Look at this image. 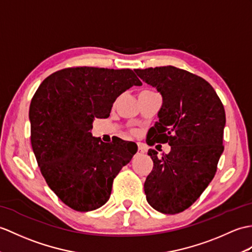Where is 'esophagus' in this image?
Returning <instances> with one entry per match:
<instances>
[{"label": "esophagus", "instance_id": "esophagus-1", "mask_svg": "<svg viewBox=\"0 0 252 252\" xmlns=\"http://www.w3.org/2000/svg\"><path fill=\"white\" fill-rule=\"evenodd\" d=\"M144 154V150L140 148V147H138V150H137V155H143Z\"/></svg>", "mask_w": 252, "mask_h": 252}]
</instances>
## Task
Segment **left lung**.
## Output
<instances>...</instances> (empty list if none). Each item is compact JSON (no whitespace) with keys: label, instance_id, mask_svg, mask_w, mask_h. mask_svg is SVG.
I'll return each mask as SVG.
<instances>
[{"label":"left lung","instance_id":"left-lung-1","mask_svg":"<svg viewBox=\"0 0 252 252\" xmlns=\"http://www.w3.org/2000/svg\"><path fill=\"white\" fill-rule=\"evenodd\" d=\"M162 95V106L150 128L148 145L168 143L171 151L148 155L154 168L144 190L149 205L162 214L184 212L213 180L223 153L225 112L205 79L175 66L134 69Z\"/></svg>","mask_w":252,"mask_h":252}]
</instances>
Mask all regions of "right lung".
Instances as JSON below:
<instances>
[{"mask_svg": "<svg viewBox=\"0 0 252 252\" xmlns=\"http://www.w3.org/2000/svg\"><path fill=\"white\" fill-rule=\"evenodd\" d=\"M142 83L132 69L64 68L48 76L30 104L31 144L40 172L57 196L77 212L109 200L114 178L136 154L117 137L92 136L95 118H108L121 93Z\"/></svg>", "mask_w": 252, "mask_h": 252, "instance_id": "1", "label": "right lung"}]
</instances>
